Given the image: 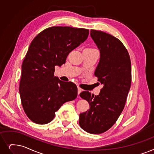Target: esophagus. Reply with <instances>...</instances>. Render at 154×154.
<instances>
[{
	"instance_id": "esophagus-1",
	"label": "esophagus",
	"mask_w": 154,
	"mask_h": 154,
	"mask_svg": "<svg viewBox=\"0 0 154 154\" xmlns=\"http://www.w3.org/2000/svg\"><path fill=\"white\" fill-rule=\"evenodd\" d=\"M77 91H78V95L79 96L80 93H81L82 91V89L81 88H80L79 87H77Z\"/></svg>"
}]
</instances>
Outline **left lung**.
Instances as JSON below:
<instances>
[{
  "instance_id": "1",
  "label": "left lung",
  "mask_w": 154,
  "mask_h": 154,
  "mask_svg": "<svg viewBox=\"0 0 154 154\" xmlns=\"http://www.w3.org/2000/svg\"><path fill=\"white\" fill-rule=\"evenodd\" d=\"M91 36L100 51L94 75L103 85L99 94L83 91L80 96L90 108L79 115V125L85 131L100 134L109 130L122 112L131 81L128 52L120 40L108 33L91 30Z\"/></svg>"
}]
</instances>
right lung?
Listing matches in <instances>:
<instances>
[{
	"label": "right lung",
	"instance_id": "obj_1",
	"mask_svg": "<svg viewBox=\"0 0 154 154\" xmlns=\"http://www.w3.org/2000/svg\"><path fill=\"white\" fill-rule=\"evenodd\" d=\"M89 33L86 29L54 26L31 42L22 64L19 91L23 109L32 122L50 123L65 103L77 97L76 85L55 77V66L65 63L69 53L84 42Z\"/></svg>",
	"mask_w": 154,
	"mask_h": 154
}]
</instances>
